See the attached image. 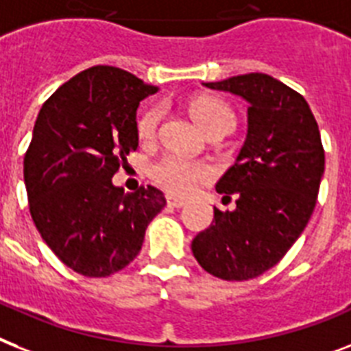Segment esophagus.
<instances>
[{"label":"esophagus","mask_w":351,"mask_h":351,"mask_svg":"<svg viewBox=\"0 0 351 351\" xmlns=\"http://www.w3.org/2000/svg\"><path fill=\"white\" fill-rule=\"evenodd\" d=\"M167 205H169V207H175V209H180V207L185 205V202L180 200V198H175V196H167Z\"/></svg>","instance_id":"obj_1"}]
</instances>
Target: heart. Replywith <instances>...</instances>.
Masks as SVG:
<instances>
[{
	"label": "heart",
	"instance_id": "1",
	"mask_svg": "<svg viewBox=\"0 0 351 351\" xmlns=\"http://www.w3.org/2000/svg\"><path fill=\"white\" fill-rule=\"evenodd\" d=\"M189 111L193 119H195L207 133H213L221 128H230L232 124V110H230L223 101L216 99V97H196L189 104ZM160 121V110L153 108V110L144 111L136 122V131L141 138H153L156 133V126ZM151 178L156 184L164 187L166 191L173 195L185 196L193 193L204 182L210 180L215 176V167L205 162L185 160L180 156L167 155L162 156L151 166L149 169Z\"/></svg>",
	"mask_w": 351,
	"mask_h": 351
}]
</instances>
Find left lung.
<instances>
[{"label":"left lung","mask_w":351,"mask_h":351,"mask_svg":"<svg viewBox=\"0 0 351 351\" xmlns=\"http://www.w3.org/2000/svg\"><path fill=\"white\" fill-rule=\"evenodd\" d=\"M205 86L249 102V131L216 184L220 195L236 196V209L215 207L191 249L209 274L245 281L272 269L308 223L324 173L323 142L308 102L274 77L245 73Z\"/></svg>","instance_id":"obj_1"}]
</instances>
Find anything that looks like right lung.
<instances>
[{
    "instance_id": "right-lung-1",
    "label": "right lung",
    "mask_w": 351,
    "mask_h": 351,
    "mask_svg": "<svg viewBox=\"0 0 351 351\" xmlns=\"http://www.w3.org/2000/svg\"><path fill=\"white\" fill-rule=\"evenodd\" d=\"M156 88L115 66H93L43 104L25 153L28 209L45 243L86 278H106L141 252L166 207L153 185L124 193L111 178L138 146L136 108Z\"/></svg>"
}]
</instances>
